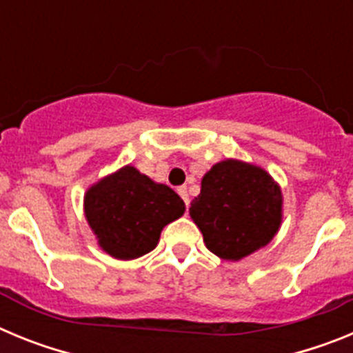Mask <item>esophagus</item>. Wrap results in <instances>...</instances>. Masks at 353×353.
<instances>
[{"label": "esophagus", "mask_w": 353, "mask_h": 353, "mask_svg": "<svg viewBox=\"0 0 353 353\" xmlns=\"http://www.w3.org/2000/svg\"><path fill=\"white\" fill-rule=\"evenodd\" d=\"M179 194L182 196V199H183V201H185L187 207H189V201H191V199H189V192H187V187L185 185L179 187Z\"/></svg>", "instance_id": "34e87169"}]
</instances>
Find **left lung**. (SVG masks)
<instances>
[{"label":"left lung","mask_w":353,"mask_h":353,"mask_svg":"<svg viewBox=\"0 0 353 353\" xmlns=\"http://www.w3.org/2000/svg\"><path fill=\"white\" fill-rule=\"evenodd\" d=\"M281 205V189L267 171L228 159L205 174L189 212L207 248L223 260L236 261L274 239Z\"/></svg>","instance_id":"8db88e82"}]
</instances>
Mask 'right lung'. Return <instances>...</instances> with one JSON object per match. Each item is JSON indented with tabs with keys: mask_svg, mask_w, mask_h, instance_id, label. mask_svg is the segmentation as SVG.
<instances>
[{
	"mask_svg": "<svg viewBox=\"0 0 353 353\" xmlns=\"http://www.w3.org/2000/svg\"><path fill=\"white\" fill-rule=\"evenodd\" d=\"M185 203L171 187L136 168L105 176L84 196V214L99 244L118 260H134L157 245L162 228L179 219Z\"/></svg>",
	"mask_w": 353,
	"mask_h": 353,
	"instance_id": "right-lung-1",
	"label": "right lung"
}]
</instances>
